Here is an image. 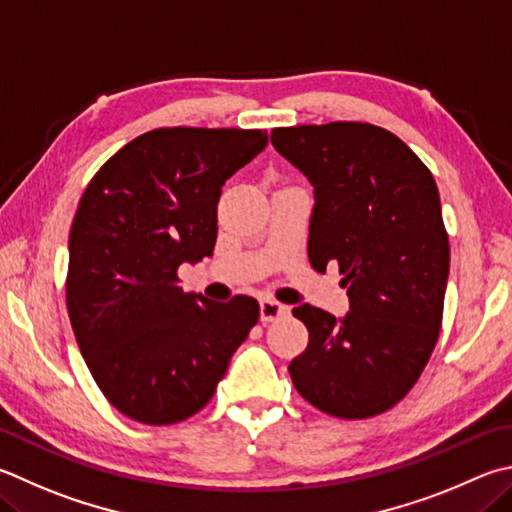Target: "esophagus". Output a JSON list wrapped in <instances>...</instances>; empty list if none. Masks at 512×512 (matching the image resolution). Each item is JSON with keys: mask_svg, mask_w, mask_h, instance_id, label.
Masks as SVG:
<instances>
[{"mask_svg": "<svg viewBox=\"0 0 512 512\" xmlns=\"http://www.w3.org/2000/svg\"><path fill=\"white\" fill-rule=\"evenodd\" d=\"M286 313H288V306L273 300V297H264V300L259 302V315H262V322L280 320Z\"/></svg>", "mask_w": 512, "mask_h": 512, "instance_id": "34e87169", "label": "esophagus"}]
</instances>
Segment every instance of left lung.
Masks as SVG:
<instances>
[{
	"label": "left lung",
	"instance_id": "1",
	"mask_svg": "<svg viewBox=\"0 0 512 512\" xmlns=\"http://www.w3.org/2000/svg\"><path fill=\"white\" fill-rule=\"evenodd\" d=\"M271 143L313 185L311 266L338 262L351 306L342 320L295 306L309 345L288 374L324 414H383L416 385L441 331L450 244L434 176L369 123L277 127Z\"/></svg>",
	"mask_w": 512,
	"mask_h": 512
}]
</instances>
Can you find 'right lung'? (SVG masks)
Wrapping results in <instances>:
<instances>
[{
	"label": "right lung",
	"instance_id": "right-lung-1",
	"mask_svg": "<svg viewBox=\"0 0 512 512\" xmlns=\"http://www.w3.org/2000/svg\"><path fill=\"white\" fill-rule=\"evenodd\" d=\"M266 143L262 129H152L82 194L69 232V320L100 392L138 423L203 410L259 320L253 297L208 302L185 293L176 271L212 255L221 188Z\"/></svg>",
	"mask_w": 512,
	"mask_h": 512
}]
</instances>
